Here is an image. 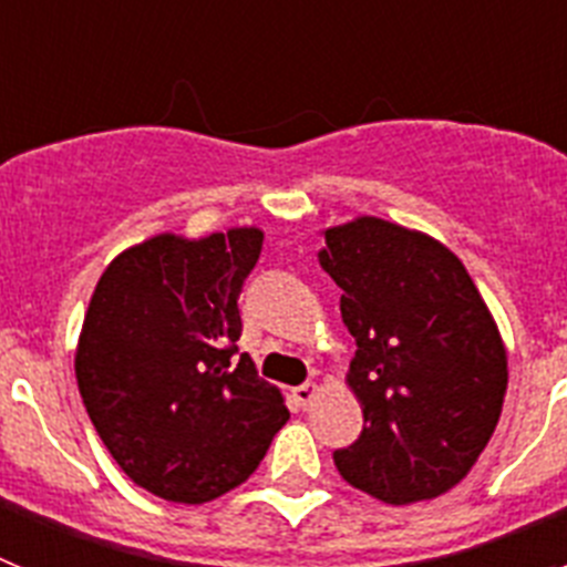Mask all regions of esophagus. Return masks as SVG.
I'll return each instance as SVG.
<instances>
[{
  "label": "esophagus",
  "instance_id": "1",
  "mask_svg": "<svg viewBox=\"0 0 567 567\" xmlns=\"http://www.w3.org/2000/svg\"><path fill=\"white\" fill-rule=\"evenodd\" d=\"M318 383H303V385H295L292 389V398L298 400V405H303V409H309L312 405V400L318 398Z\"/></svg>",
  "mask_w": 567,
  "mask_h": 567
}]
</instances>
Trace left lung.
Instances as JSON below:
<instances>
[{
    "mask_svg": "<svg viewBox=\"0 0 567 567\" xmlns=\"http://www.w3.org/2000/svg\"><path fill=\"white\" fill-rule=\"evenodd\" d=\"M320 267L343 289L354 358L346 385L363 432L340 477L389 505L434 499L474 468L497 429L508 352L463 260L432 235L374 215L323 229Z\"/></svg>",
    "mask_w": 567,
    "mask_h": 567,
    "instance_id": "left-lung-1",
    "label": "left lung"
}]
</instances>
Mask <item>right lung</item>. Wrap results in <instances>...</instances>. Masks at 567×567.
I'll list each match as a JSON object with an SVG mask.
<instances>
[{
	"label": "right lung",
	"mask_w": 567,
	"mask_h": 567,
	"mask_svg": "<svg viewBox=\"0 0 567 567\" xmlns=\"http://www.w3.org/2000/svg\"><path fill=\"white\" fill-rule=\"evenodd\" d=\"M264 229L175 233L124 249L99 278L76 346L90 420L122 471L167 503L247 483L289 420L240 338L238 295Z\"/></svg>",
	"instance_id": "1"
}]
</instances>
